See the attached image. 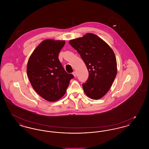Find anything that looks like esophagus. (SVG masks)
<instances>
[{"label": "esophagus", "instance_id": "obj_1", "mask_svg": "<svg viewBox=\"0 0 149 149\" xmlns=\"http://www.w3.org/2000/svg\"><path fill=\"white\" fill-rule=\"evenodd\" d=\"M72 74L74 75V77H75V78H76V77H77V72H76V71H74V72H72Z\"/></svg>", "mask_w": 149, "mask_h": 149}]
</instances>
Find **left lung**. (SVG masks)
<instances>
[{
    "mask_svg": "<svg viewBox=\"0 0 149 149\" xmlns=\"http://www.w3.org/2000/svg\"><path fill=\"white\" fill-rule=\"evenodd\" d=\"M80 54L89 72L83 84L84 92L92 99L102 98L111 88L117 75V61L113 51L98 36L88 33L69 41Z\"/></svg>",
    "mask_w": 149,
    "mask_h": 149,
    "instance_id": "left-lung-1",
    "label": "left lung"
}]
</instances>
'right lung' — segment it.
<instances>
[{
	"mask_svg": "<svg viewBox=\"0 0 149 149\" xmlns=\"http://www.w3.org/2000/svg\"><path fill=\"white\" fill-rule=\"evenodd\" d=\"M65 43V41L45 40L36 48L28 61L27 72L32 86L49 102L64 96L74 78L64 70L58 58Z\"/></svg>",
	"mask_w": 149,
	"mask_h": 149,
	"instance_id": "1",
	"label": "right lung"
}]
</instances>
